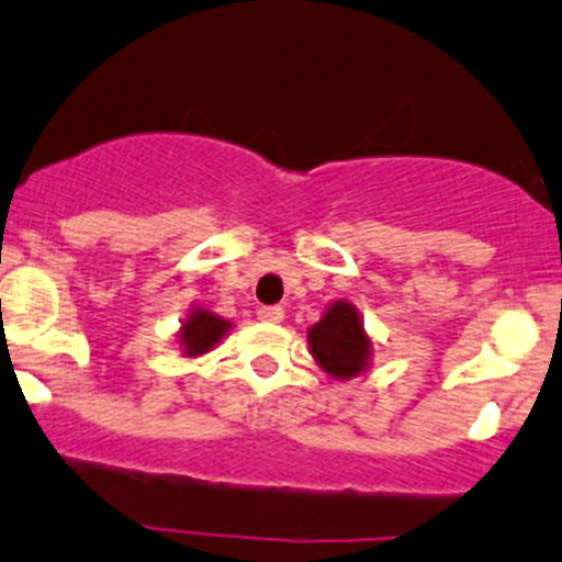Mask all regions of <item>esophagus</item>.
<instances>
[{
    "label": "esophagus",
    "instance_id": "34e87169",
    "mask_svg": "<svg viewBox=\"0 0 562 562\" xmlns=\"http://www.w3.org/2000/svg\"><path fill=\"white\" fill-rule=\"evenodd\" d=\"M257 316L262 318L265 324H281L283 322V307L281 305H262L257 311Z\"/></svg>",
    "mask_w": 562,
    "mask_h": 562
}]
</instances>
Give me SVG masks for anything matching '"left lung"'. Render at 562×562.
<instances>
[{"instance_id":"left-lung-1","label":"left lung","mask_w":562,"mask_h":562,"mask_svg":"<svg viewBox=\"0 0 562 562\" xmlns=\"http://www.w3.org/2000/svg\"><path fill=\"white\" fill-rule=\"evenodd\" d=\"M307 346L313 359L329 375L346 380L367 370L372 353V342L361 324L359 311L346 300H337L327 307L324 318L307 329Z\"/></svg>"}]
</instances>
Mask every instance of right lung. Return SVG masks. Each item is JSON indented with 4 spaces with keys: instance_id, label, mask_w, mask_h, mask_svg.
I'll return each mask as SVG.
<instances>
[{
    "instance_id": "add662e5",
    "label": "right lung",
    "mask_w": 562,
    "mask_h": 562,
    "mask_svg": "<svg viewBox=\"0 0 562 562\" xmlns=\"http://www.w3.org/2000/svg\"><path fill=\"white\" fill-rule=\"evenodd\" d=\"M227 329H231V322L206 311V307H195L182 324L179 342H182L187 356H201L211 351L227 335Z\"/></svg>"
}]
</instances>
